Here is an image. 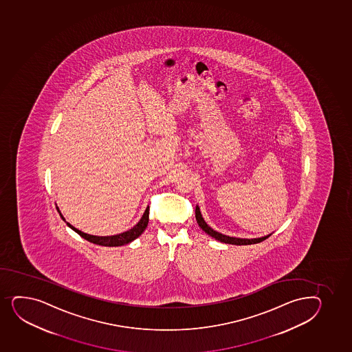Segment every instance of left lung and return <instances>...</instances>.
<instances>
[{
    "label": "left lung",
    "instance_id": "obj_1",
    "mask_svg": "<svg viewBox=\"0 0 352 352\" xmlns=\"http://www.w3.org/2000/svg\"><path fill=\"white\" fill-rule=\"evenodd\" d=\"M195 217H197V223L200 226L201 229L210 234L212 239H217L219 242L227 243V244H232V245H249V244H257V243L263 242L266 239H269V236L261 237V239H236V237H230V236H226V234H219L217 231L214 230L212 228L209 227L208 224L204 222V217L201 215L200 209L197 206L195 209Z\"/></svg>",
    "mask_w": 352,
    "mask_h": 352
}]
</instances>
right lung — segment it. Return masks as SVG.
Segmentation results:
<instances>
[{"instance_id":"right-lung-1","label":"right lung","mask_w":352,"mask_h":352,"mask_svg":"<svg viewBox=\"0 0 352 352\" xmlns=\"http://www.w3.org/2000/svg\"><path fill=\"white\" fill-rule=\"evenodd\" d=\"M148 212L150 208H146L144 212L143 217L140 219V222L130 230L125 231L123 234H115V236H106V237H100V236H93V234H85L82 231L78 230L76 228L73 227L71 224L65 221L64 217L61 215V219H64L65 222L67 223L68 227L76 231V234H79L82 239H87L88 242L94 243L98 245L102 246H121L128 244V243L133 242V239L140 237V234H143L144 230L146 229L148 223Z\"/></svg>"}]
</instances>
